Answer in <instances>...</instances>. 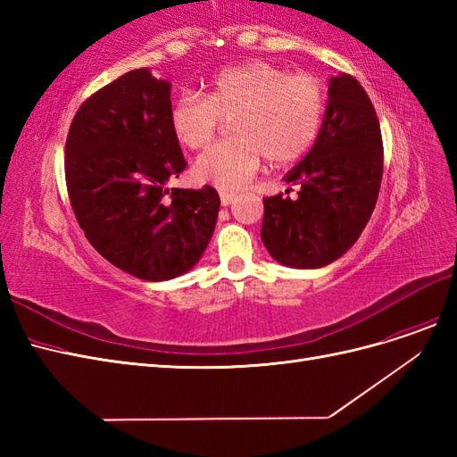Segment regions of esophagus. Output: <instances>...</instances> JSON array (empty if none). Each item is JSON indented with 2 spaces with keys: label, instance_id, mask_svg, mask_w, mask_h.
<instances>
[{
  "label": "esophagus",
  "instance_id": "34e87169",
  "mask_svg": "<svg viewBox=\"0 0 457 457\" xmlns=\"http://www.w3.org/2000/svg\"><path fill=\"white\" fill-rule=\"evenodd\" d=\"M234 200H237V195H232V192H220V204L225 207L230 205Z\"/></svg>",
  "mask_w": 457,
  "mask_h": 457
}]
</instances>
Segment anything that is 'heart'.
I'll return each mask as SVG.
<instances>
[{"label":"heart","instance_id":"b5f03b06","mask_svg":"<svg viewBox=\"0 0 457 457\" xmlns=\"http://www.w3.org/2000/svg\"><path fill=\"white\" fill-rule=\"evenodd\" d=\"M324 114L326 93L316 78L250 61L220 68L205 81L202 95H179L168 121L179 145L200 150L213 141L220 120L230 118L234 137L207 148L195 173L200 181L238 190L252 181L265 156L280 165L307 154Z\"/></svg>","mask_w":457,"mask_h":457}]
</instances>
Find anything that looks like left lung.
I'll use <instances>...</instances> for the list:
<instances>
[{"instance_id":"8db88e82","label":"left lung","mask_w":457,"mask_h":457,"mask_svg":"<svg viewBox=\"0 0 457 457\" xmlns=\"http://www.w3.org/2000/svg\"><path fill=\"white\" fill-rule=\"evenodd\" d=\"M381 175L383 141L370 96L349 74L329 78L318 139L284 175L301 187L297 198L262 200L261 240L270 257L284 267L320 269L347 253L376 207Z\"/></svg>"}]
</instances>
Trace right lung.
Here are the masks:
<instances>
[{
  "label": "right lung",
  "mask_w": 457,
  "mask_h": 457,
  "mask_svg": "<svg viewBox=\"0 0 457 457\" xmlns=\"http://www.w3.org/2000/svg\"><path fill=\"white\" fill-rule=\"evenodd\" d=\"M170 95V81L137 68L91 95L66 137V187L81 230L106 261L146 282L196 265L220 205L207 185L168 188L187 168Z\"/></svg>",
  "instance_id": "right-lung-1"
}]
</instances>
